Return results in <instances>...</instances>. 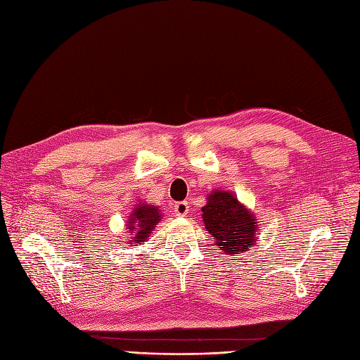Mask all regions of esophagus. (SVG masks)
<instances>
[{
  "instance_id": "obj_1",
  "label": "esophagus",
  "mask_w": 360,
  "mask_h": 360,
  "mask_svg": "<svg viewBox=\"0 0 360 360\" xmlns=\"http://www.w3.org/2000/svg\"><path fill=\"white\" fill-rule=\"evenodd\" d=\"M174 211L177 215H186L189 211V206L188 202H177L174 205Z\"/></svg>"
}]
</instances>
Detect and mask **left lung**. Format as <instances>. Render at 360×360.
I'll list each match as a JSON object with an SVG mask.
<instances>
[{
  "label": "left lung",
  "instance_id": "left-lung-1",
  "mask_svg": "<svg viewBox=\"0 0 360 360\" xmlns=\"http://www.w3.org/2000/svg\"><path fill=\"white\" fill-rule=\"evenodd\" d=\"M202 211L206 231L217 240L223 252L238 254L255 242L257 223L234 195L217 191L207 197Z\"/></svg>",
  "mask_w": 360,
  "mask_h": 360
}]
</instances>
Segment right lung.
I'll list each match as a JSON object with an SVG mask.
<instances>
[{
  "mask_svg": "<svg viewBox=\"0 0 360 360\" xmlns=\"http://www.w3.org/2000/svg\"><path fill=\"white\" fill-rule=\"evenodd\" d=\"M160 219H162V214L155 206L141 205L134 211L131 220L127 221V231L134 234L137 240H141V238L149 237L150 231L154 229Z\"/></svg>",
  "mask_w": 360,
  "mask_h": 360,
  "instance_id": "right-lung-1",
  "label": "right lung"
}]
</instances>
